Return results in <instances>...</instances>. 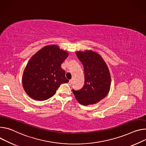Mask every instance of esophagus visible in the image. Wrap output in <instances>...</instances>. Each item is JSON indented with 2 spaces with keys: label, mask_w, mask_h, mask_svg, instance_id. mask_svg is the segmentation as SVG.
<instances>
[{
  "label": "esophagus",
  "mask_w": 146,
  "mask_h": 146,
  "mask_svg": "<svg viewBox=\"0 0 146 146\" xmlns=\"http://www.w3.org/2000/svg\"><path fill=\"white\" fill-rule=\"evenodd\" d=\"M73 83V80H72V79H71V80H69V85H72V84Z\"/></svg>",
  "instance_id": "obj_1"
}]
</instances>
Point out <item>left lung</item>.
<instances>
[{"mask_svg": "<svg viewBox=\"0 0 146 146\" xmlns=\"http://www.w3.org/2000/svg\"><path fill=\"white\" fill-rule=\"evenodd\" d=\"M83 66L85 75L84 87L73 90L78 102L82 105L94 104L108 94L111 86V76L108 66L101 56L92 50L76 52Z\"/></svg>", "mask_w": 146, "mask_h": 146, "instance_id": "8db88e82", "label": "left lung"}]
</instances>
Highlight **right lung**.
<instances>
[{
    "mask_svg": "<svg viewBox=\"0 0 146 146\" xmlns=\"http://www.w3.org/2000/svg\"><path fill=\"white\" fill-rule=\"evenodd\" d=\"M68 53L58 46L48 45L39 50L28 62L23 76L25 91L35 100H46L54 96L60 84L68 83L61 64Z\"/></svg>",
    "mask_w": 146,
    "mask_h": 146,
    "instance_id": "1",
    "label": "right lung"
}]
</instances>
